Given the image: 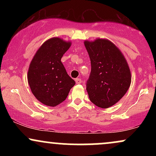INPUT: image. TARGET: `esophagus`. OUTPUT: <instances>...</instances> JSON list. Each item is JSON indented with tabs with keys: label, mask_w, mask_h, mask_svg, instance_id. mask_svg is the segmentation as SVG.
Here are the masks:
<instances>
[{
	"label": "esophagus",
	"mask_w": 156,
	"mask_h": 156,
	"mask_svg": "<svg viewBox=\"0 0 156 156\" xmlns=\"http://www.w3.org/2000/svg\"><path fill=\"white\" fill-rule=\"evenodd\" d=\"M76 80L77 84L81 83V82H82V80H81V79H80V78H76V80Z\"/></svg>",
	"instance_id": "obj_1"
}]
</instances>
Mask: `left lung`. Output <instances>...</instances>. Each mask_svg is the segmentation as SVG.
<instances>
[{"label":"left lung","mask_w":156,"mask_h":156,"mask_svg":"<svg viewBox=\"0 0 156 156\" xmlns=\"http://www.w3.org/2000/svg\"><path fill=\"white\" fill-rule=\"evenodd\" d=\"M91 61V73L87 81L89 100L98 107L114 105L129 89L131 75L126 60L110 41L98 39L84 42Z\"/></svg>","instance_id":"1"}]
</instances>
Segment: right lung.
I'll list each match as a JSON object with an SVG mask.
<instances>
[{
	"label": "right lung",
	"mask_w": 156,
	"mask_h": 156,
	"mask_svg": "<svg viewBox=\"0 0 156 156\" xmlns=\"http://www.w3.org/2000/svg\"><path fill=\"white\" fill-rule=\"evenodd\" d=\"M70 44L59 38L48 39L39 48L30 64L28 84L35 98L44 105L53 107L59 105L76 84L61 62Z\"/></svg>",
	"instance_id": "1"
}]
</instances>
